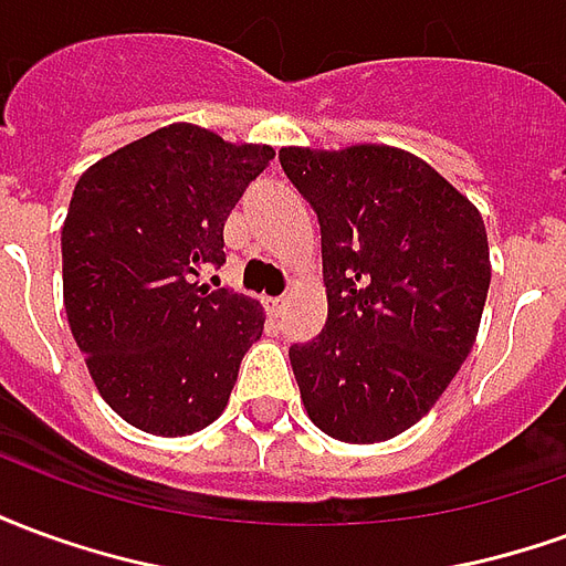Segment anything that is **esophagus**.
Listing matches in <instances>:
<instances>
[{
  "label": "esophagus",
  "mask_w": 566,
  "mask_h": 566,
  "mask_svg": "<svg viewBox=\"0 0 566 566\" xmlns=\"http://www.w3.org/2000/svg\"><path fill=\"white\" fill-rule=\"evenodd\" d=\"M266 308H270L272 315L279 318V315L284 312V296H270V300H266Z\"/></svg>",
  "instance_id": "obj_1"
}]
</instances>
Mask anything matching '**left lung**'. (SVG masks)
<instances>
[{"label":"left lung","instance_id":"obj_1","mask_svg":"<svg viewBox=\"0 0 566 566\" xmlns=\"http://www.w3.org/2000/svg\"><path fill=\"white\" fill-rule=\"evenodd\" d=\"M321 223L327 324L291 345L308 418L343 442H381L430 412L470 355L491 284L482 214L388 145L282 148Z\"/></svg>","mask_w":566,"mask_h":566}]
</instances>
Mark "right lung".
<instances>
[{
    "label": "right lung",
    "mask_w": 566,
    "mask_h": 566,
    "mask_svg": "<svg viewBox=\"0 0 566 566\" xmlns=\"http://www.w3.org/2000/svg\"><path fill=\"white\" fill-rule=\"evenodd\" d=\"M275 150L193 124L129 142L81 175L63 223V303L93 385L157 437L209 427L263 333L258 300L199 287L223 221Z\"/></svg>",
    "instance_id": "obj_1"
}]
</instances>
